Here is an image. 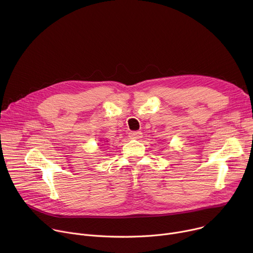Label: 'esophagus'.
<instances>
[{
  "label": "esophagus",
  "instance_id": "34e87169",
  "mask_svg": "<svg viewBox=\"0 0 253 253\" xmlns=\"http://www.w3.org/2000/svg\"><path fill=\"white\" fill-rule=\"evenodd\" d=\"M142 137L141 131H131L129 132V138L130 139H139Z\"/></svg>",
  "mask_w": 253,
  "mask_h": 253
}]
</instances>
